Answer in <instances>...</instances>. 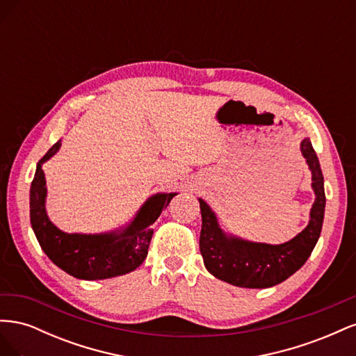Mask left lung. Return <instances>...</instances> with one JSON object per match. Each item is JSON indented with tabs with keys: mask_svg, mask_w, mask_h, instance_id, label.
<instances>
[{
	"mask_svg": "<svg viewBox=\"0 0 356 356\" xmlns=\"http://www.w3.org/2000/svg\"><path fill=\"white\" fill-rule=\"evenodd\" d=\"M300 149L312 172L315 202L306 229L285 243L250 242L225 233L209 204L199 199L202 212L200 254L207 270L220 281L241 288H270L284 282L307 261L324 222L325 191L319 160L309 138L301 141Z\"/></svg>",
	"mask_w": 356,
	"mask_h": 356,
	"instance_id": "1",
	"label": "left lung"
}]
</instances>
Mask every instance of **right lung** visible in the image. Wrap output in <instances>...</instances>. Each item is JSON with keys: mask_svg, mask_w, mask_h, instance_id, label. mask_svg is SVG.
<instances>
[{"mask_svg": "<svg viewBox=\"0 0 356 356\" xmlns=\"http://www.w3.org/2000/svg\"><path fill=\"white\" fill-rule=\"evenodd\" d=\"M59 148L60 139L38 161L29 191L31 225L41 250L63 272L84 281H98L134 272L148 254L153 236L152 224L178 193H157L148 197L135 218L118 230L96 234L65 233L59 230L47 215V187L42 170V163L55 156Z\"/></svg>", "mask_w": 356, "mask_h": 356, "instance_id": "right-lung-1", "label": "right lung"}]
</instances>
